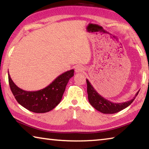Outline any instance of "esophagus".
Here are the masks:
<instances>
[{
  "mask_svg": "<svg viewBox=\"0 0 149 149\" xmlns=\"http://www.w3.org/2000/svg\"><path fill=\"white\" fill-rule=\"evenodd\" d=\"M84 68L81 66V65H77L76 67L75 68V72L76 73H79L83 71H84Z\"/></svg>",
  "mask_w": 149,
  "mask_h": 149,
  "instance_id": "esophagus-1",
  "label": "esophagus"
}]
</instances>
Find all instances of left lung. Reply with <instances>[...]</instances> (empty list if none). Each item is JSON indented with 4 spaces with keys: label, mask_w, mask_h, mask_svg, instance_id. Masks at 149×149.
<instances>
[{
    "label": "left lung",
    "mask_w": 149,
    "mask_h": 149,
    "mask_svg": "<svg viewBox=\"0 0 149 149\" xmlns=\"http://www.w3.org/2000/svg\"><path fill=\"white\" fill-rule=\"evenodd\" d=\"M86 81L87 85L88 99H89V103L96 110L103 114H114V113H117L125 109V108L129 107L132 104L139 92V91L135 94V97L129 101L122 103H115L104 99V97L99 95L87 79H86Z\"/></svg>",
    "instance_id": "8db88e82"
}]
</instances>
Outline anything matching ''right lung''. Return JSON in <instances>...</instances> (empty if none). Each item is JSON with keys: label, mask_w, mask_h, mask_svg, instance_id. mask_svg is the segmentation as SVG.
Returning a JSON list of instances; mask_svg holds the SVG:
<instances>
[{"label": "right lung", "mask_w": 149, "mask_h": 149, "mask_svg": "<svg viewBox=\"0 0 149 149\" xmlns=\"http://www.w3.org/2000/svg\"><path fill=\"white\" fill-rule=\"evenodd\" d=\"M74 74V70L63 73L47 87L36 91L20 89L13 82L9 74L8 81L15 99L20 105L33 112L45 113L54 109L61 101L66 85Z\"/></svg>", "instance_id": "1"}]
</instances>
